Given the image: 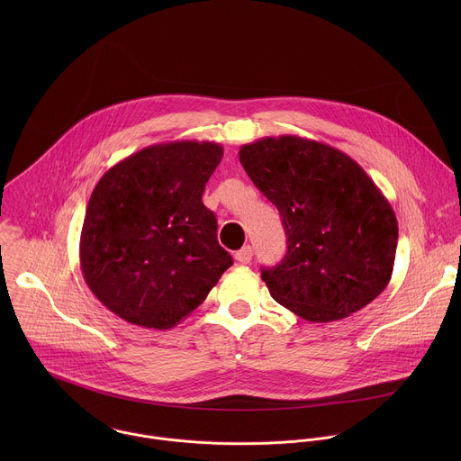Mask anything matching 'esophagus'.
Returning <instances> with one entry per match:
<instances>
[{
  "label": "esophagus",
  "mask_w": 461,
  "mask_h": 461,
  "mask_svg": "<svg viewBox=\"0 0 461 461\" xmlns=\"http://www.w3.org/2000/svg\"><path fill=\"white\" fill-rule=\"evenodd\" d=\"M252 256H254V250H252L250 245H247V247H243L240 252H236L234 259L240 264H249L252 261Z\"/></svg>",
  "instance_id": "1"
}]
</instances>
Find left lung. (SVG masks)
<instances>
[{
	"label": "left lung",
	"instance_id": "8db88e82",
	"mask_svg": "<svg viewBox=\"0 0 461 461\" xmlns=\"http://www.w3.org/2000/svg\"><path fill=\"white\" fill-rule=\"evenodd\" d=\"M240 161L276 205L287 236L282 263L263 269L275 302L305 321L330 323L382 294L394 269L397 220L355 159L282 134L241 145Z\"/></svg>",
	"mask_w": 461,
	"mask_h": 461
}]
</instances>
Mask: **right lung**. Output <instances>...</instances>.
I'll list each match as a JSON object with an SVG mask.
<instances>
[{"label": "right lung", "instance_id": "1", "mask_svg": "<svg viewBox=\"0 0 461 461\" xmlns=\"http://www.w3.org/2000/svg\"><path fill=\"white\" fill-rule=\"evenodd\" d=\"M221 156L216 141H163L115 163L95 185L79 266L94 296L124 321L176 327L232 264L202 203Z\"/></svg>", "mask_w": 461, "mask_h": 461}]
</instances>
